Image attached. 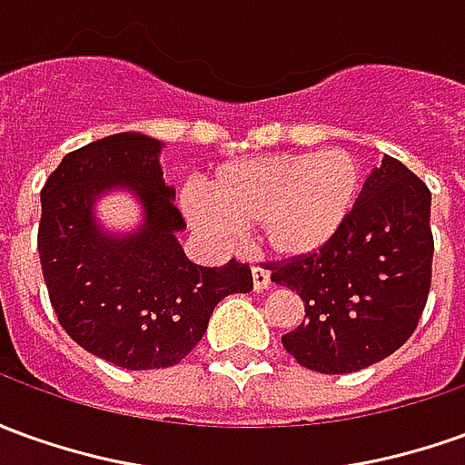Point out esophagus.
Here are the masks:
<instances>
[{
    "mask_svg": "<svg viewBox=\"0 0 465 465\" xmlns=\"http://www.w3.org/2000/svg\"><path fill=\"white\" fill-rule=\"evenodd\" d=\"M268 283H271V275H268V271H265V268H258V265H252V288H255V291H263V288H268Z\"/></svg>",
    "mask_w": 465,
    "mask_h": 465,
    "instance_id": "obj_1",
    "label": "esophagus"
}]
</instances>
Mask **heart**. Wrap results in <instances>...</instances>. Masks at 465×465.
Here are the masks:
<instances>
[{
	"label": "heart",
	"instance_id": "b5f03b06",
	"mask_svg": "<svg viewBox=\"0 0 465 465\" xmlns=\"http://www.w3.org/2000/svg\"><path fill=\"white\" fill-rule=\"evenodd\" d=\"M364 192V172L349 152L268 153L217 169L202 194H184L192 227L223 248L255 230L265 251L306 258L347 227Z\"/></svg>",
	"mask_w": 465,
	"mask_h": 465
}]
</instances>
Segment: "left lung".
<instances>
[{"mask_svg": "<svg viewBox=\"0 0 465 465\" xmlns=\"http://www.w3.org/2000/svg\"><path fill=\"white\" fill-rule=\"evenodd\" d=\"M433 265L430 190L385 156L364 182L347 227L306 258L271 263V281L296 291L306 316L283 334L301 367L349 374L390 357L415 331Z\"/></svg>", "mask_w": 465, "mask_h": 465, "instance_id": "8db88e82", "label": "left lung"}]
</instances>
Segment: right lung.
Masks as SVG:
<instances>
[{"instance_id": "1", "label": "right lung", "mask_w": 465, "mask_h": 465, "mask_svg": "<svg viewBox=\"0 0 465 465\" xmlns=\"http://www.w3.org/2000/svg\"><path fill=\"white\" fill-rule=\"evenodd\" d=\"M162 146L134 131L93 141L65 153L40 192L37 251L57 322L85 351L124 370L179 364L200 344L214 306L252 291L245 263L204 268L184 255ZM116 189L142 204L144 223L134 233L97 225L94 202Z\"/></svg>"}]
</instances>
